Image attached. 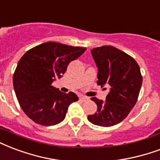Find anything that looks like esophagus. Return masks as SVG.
I'll use <instances>...</instances> for the list:
<instances>
[{
	"mask_svg": "<svg viewBox=\"0 0 160 160\" xmlns=\"http://www.w3.org/2000/svg\"><path fill=\"white\" fill-rule=\"evenodd\" d=\"M79 99H80V100L82 102H86V101H88V100H89L88 97H87V96H83V95L80 96V97H79Z\"/></svg>",
	"mask_w": 160,
	"mask_h": 160,
	"instance_id": "34e87169",
	"label": "esophagus"
}]
</instances>
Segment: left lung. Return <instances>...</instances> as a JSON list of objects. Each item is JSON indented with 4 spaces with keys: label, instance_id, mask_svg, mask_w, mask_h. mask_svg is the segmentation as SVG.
I'll return each instance as SVG.
<instances>
[{
    "label": "left lung",
    "instance_id": "obj_1",
    "mask_svg": "<svg viewBox=\"0 0 160 160\" xmlns=\"http://www.w3.org/2000/svg\"><path fill=\"white\" fill-rule=\"evenodd\" d=\"M91 54L98 67L97 83L110 86V92L105 101L91 98L97 111L88 120L96 126L112 127L123 121L136 104L142 83L140 67L132 56L110 45L94 48Z\"/></svg>",
    "mask_w": 160,
    "mask_h": 160
}]
</instances>
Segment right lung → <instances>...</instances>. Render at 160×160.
Listing matches in <instances>:
<instances>
[{
	"instance_id": "1",
	"label": "right lung",
	"mask_w": 160,
	"mask_h": 160,
	"mask_svg": "<svg viewBox=\"0 0 160 160\" xmlns=\"http://www.w3.org/2000/svg\"><path fill=\"white\" fill-rule=\"evenodd\" d=\"M86 48L46 42L28 50L18 63L13 88L22 110L37 124L54 126L66 117L67 109L78 97L52 86L68 65L81 56Z\"/></svg>"
}]
</instances>
